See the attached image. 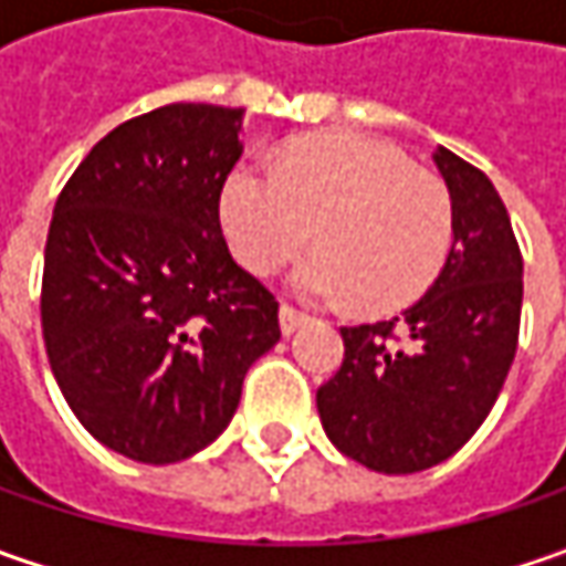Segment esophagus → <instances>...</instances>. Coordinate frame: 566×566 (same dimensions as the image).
<instances>
[{"label":"esophagus","instance_id":"obj_1","mask_svg":"<svg viewBox=\"0 0 566 566\" xmlns=\"http://www.w3.org/2000/svg\"><path fill=\"white\" fill-rule=\"evenodd\" d=\"M302 324H308V315L295 312L293 305H280V331H283V337H293Z\"/></svg>","mask_w":566,"mask_h":566}]
</instances>
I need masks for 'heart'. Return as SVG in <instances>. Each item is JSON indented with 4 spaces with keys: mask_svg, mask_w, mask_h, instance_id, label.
I'll list each match as a JSON object with an SVG mask.
<instances>
[{
    "mask_svg": "<svg viewBox=\"0 0 566 566\" xmlns=\"http://www.w3.org/2000/svg\"><path fill=\"white\" fill-rule=\"evenodd\" d=\"M220 220L235 258L271 273L315 242L295 293L390 315L438 280L453 245V201L400 147L368 135L290 144L276 166L245 160L223 182Z\"/></svg>",
    "mask_w": 566,
    "mask_h": 566,
    "instance_id": "b5f03b06",
    "label": "heart"
}]
</instances>
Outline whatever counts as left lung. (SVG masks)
<instances>
[{"mask_svg": "<svg viewBox=\"0 0 566 566\" xmlns=\"http://www.w3.org/2000/svg\"><path fill=\"white\" fill-rule=\"evenodd\" d=\"M453 245L402 315L339 327L343 365L317 387L327 438L361 467L406 475L444 463L489 419L520 339L523 254L491 179L438 147Z\"/></svg>", "mask_w": 566, "mask_h": 566, "instance_id": "obj_1", "label": "left lung"}]
</instances>
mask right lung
<instances>
[{
    "instance_id": "obj_1",
    "label": "right lung",
    "mask_w": 566,
    "mask_h": 566,
    "mask_svg": "<svg viewBox=\"0 0 566 566\" xmlns=\"http://www.w3.org/2000/svg\"><path fill=\"white\" fill-rule=\"evenodd\" d=\"M242 109L169 103L122 122L53 210L40 321L55 384L99 444L179 463L232 419L280 339L276 298L220 229Z\"/></svg>"
}]
</instances>
